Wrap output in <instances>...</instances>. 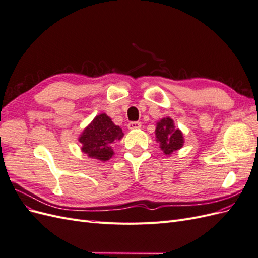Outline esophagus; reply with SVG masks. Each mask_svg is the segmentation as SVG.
Segmentation results:
<instances>
[{
	"instance_id": "esophagus-1",
	"label": "esophagus",
	"mask_w": 258,
	"mask_h": 258,
	"mask_svg": "<svg viewBox=\"0 0 258 258\" xmlns=\"http://www.w3.org/2000/svg\"><path fill=\"white\" fill-rule=\"evenodd\" d=\"M140 127H141V122H139V121H130V122L128 123V129H129V130L138 129V128H140Z\"/></svg>"
}]
</instances>
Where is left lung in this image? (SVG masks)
Masks as SVG:
<instances>
[{"label":"left lung","mask_w":258,"mask_h":258,"mask_svg":"<svg viewBox=\"0 0 258 258\" xmlns=\"http://www.w3.org/2000/svg\"><path fill=\"white\" fill-rule=\"evenodd\" d=\"M155 134L157 141L160 142V148L167 155L172 154L183 146V134L178 129L174 128L173 120L169 117L162 118L157 122Z\"/></svg>","instance_id":"1"}]
</instances>
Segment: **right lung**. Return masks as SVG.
Listing matches in <instances>:
<instances>
[{"label":"right lung","instance_id":"add662e5","mask_svg":"<svg viewBox=\"0 0 258 258\" xmlns=\"http://www.w3.org/2000/svg\"><path fill=\"white\" fill-rule=\"evenodd\" d=\"M122 136L119 126L114 124L106 114H100L83 131L79 141L83 145L82 151L90 158L106 161L114 154L111 145Z\"/></svg>","mask_w":258,"mask_h":258}]
</instances>
